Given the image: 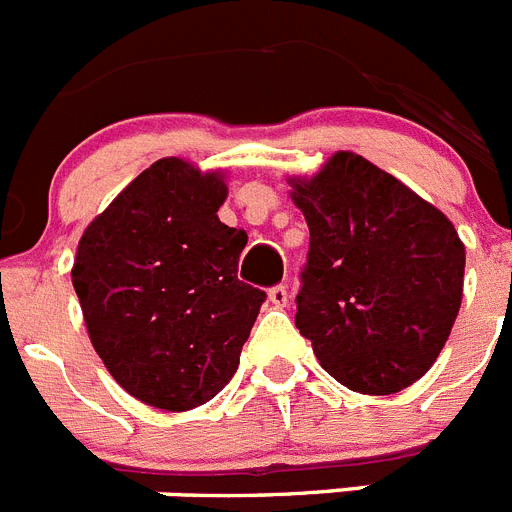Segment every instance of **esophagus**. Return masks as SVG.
<instances>
[{
  "mask_svg": "<svg viewBox=\"0 0 512 512\" xmlns=\"http://www.w3.org/2000/svg\"><path fill=\"white\" fill-rule=\"evenodd\" d=\"M269 302L274 307H287L289 302V289L284 284H277V287L269 289Z\"/></svg>",
  "mask_w": 512,
  "mask_h": 512,
  "instance_id": "obj_1",
  "label": "esophagus"
}]
</instances>
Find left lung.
<instances>
[{
  "label": "left lung",
  "instance_id": "1",
  "mask_svg": "<svg viewBox=\"0 0 512 512\" xmlns=\"http://www.w3.org/2000/svg\"><path fill=\"white\" fill-rule=\"evenodd\" d=\"M289 187L310 228L295 323L320 366L361 395L418 382L461 307L467 253L451 220L351 151Z\"/></svg>",
  "mask_w": 512,
  "mask_h": 512
}]
</instances>
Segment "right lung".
<instances>
[{"label": "right lung", "instance_id": "1", "mask_svg": "<svg viewBox=\"0 0 512 512\" xmlns=\"http://www.w3.org/2000/svg\"><path fill=\"white\" fill-rule=\"evenodd\" d=\"M223 171L158 158L81 235L71 282L89 341L122 390L184 413L238 369L266 295L243 284V230L220 223Z\"/></svg>", "mask_w": 512, "mask_h": 512}]
</instances>
